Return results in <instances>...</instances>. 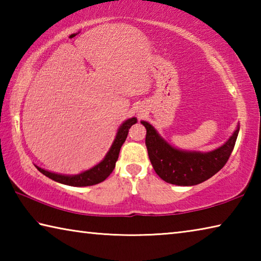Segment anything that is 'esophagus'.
<instances>
[{
  "mask_svg": "<svg viewBox=\"0 0 261 261\" xmlns=\"http://www.w3.org/2000/svg\"><path fill=\"white\" fill-rule=\"evenodd\" d=\"M139 115H143V114H139Z\"/></svg>",
  "mask_w": 261,
  "mask_h": 261,
  "instance_id": "esophagus-1",
  "label": "esophagus"
}]
</instances>
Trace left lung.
I'll list each match as a JSON object with an SVG mask.
<instances>
[{"mask_svg": "<svg viewBox=\"0 0 261 261\" xmlns=\"http://www.w3.org/2000/svg\"><path fill=\"white\" fill-rule=\"evenodd\" d=\"M140 123L146 127L145 143L155 173L165 182L180 187L200 184L222 169L230 156L240 132V124H237L230 138L213 151H184L168 143L148 122L140 121Z\"/></svg>", "mask_w": 261, "mask_h": 261, "instance_id": "obj_1", "label": "left lung"}]
</instances>
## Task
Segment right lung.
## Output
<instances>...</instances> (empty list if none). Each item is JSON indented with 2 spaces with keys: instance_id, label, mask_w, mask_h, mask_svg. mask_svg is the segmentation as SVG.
I'll return each mask as SVG.
<instances>
[{
  "instance_id": "right-lung-1",
  "label": "right lung",
  "mask_w": 261,
  "mask_h": 261,
  "mask_svg": "<svg viewBox=\"0 0 261 261\" xmlns=\"http://www.w3.org/2000/svg\"><path fill=\"white\" fill-rule=\"evenodd\" d=\"M137 122L138 121H137L136 117L127 118L126 121L123 122L120 127H118L112 146H110L109 151L106 154L105 158L98 163V165H95L94 167H92L85 171H82V173L76 175H64L53 173V171L46 170L38 166L35 167L38 168V170L40 171L41 174L47 176V177L55 180L57 183L70 185V187H90V185H95L103 182V180L113 173L122 145L124 144L127 134H129V129L132 125L136 124Z\"/></svg>"
}]
</instances>
